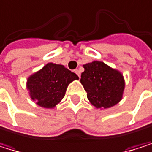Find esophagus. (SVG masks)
Here are the masks:
<instances>
[{
	"mask_svg": "<svg viewBox=\"0 0 152 152\" xmlns=\"http://www.w3.org/2000/svg\"><path fill=\"white\" fill-rule=\"evenodd\" d=\"M74 72H75L79 77H80V71H79V70H74Z\"/></svg>",
	"mask_w": 152,
	"mask_h": 152,
	"instance_id": "esophagus-1",
	"label": "esophagus"
}]
</instances>
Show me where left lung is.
Here are the masks:
<instances>
[{"instance_id": "left-lung-1", "label": "left lung", "mask_w": 152, "mask_h": 152, "mask_svg": "<svg viewBox=\"0 0 152 152\" xmlns=\"http://www.w3.org/2000/svg\"><path fill=\"white\" fill-rule=\"evenodd\" d=\"M80 83L90 102L97 109H107L121 102L125 88L123 75L102 61L83 65Z\"/></svg>"}]
</instances>
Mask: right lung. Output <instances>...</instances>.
<instances>
[{
  "mask_svg": "<svg viewBox=\"0 0 152 152\" xmlns=\"http://www.w3.org/2000/svg\"><path fill=\"white\" fill-rule=\"evenodd\" d=\"M79 77L63 65L47 63L27 80L31 100L43 108L52 109L63 99L67 87Z\"/></svg>",
  "mask_w": 152,
  "mask_h": 152,
  "instance_id": "right-lung-1",
  "label": "right lung"
}]
</instances>
